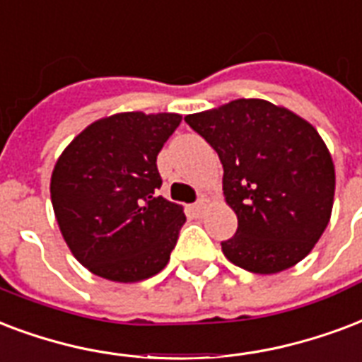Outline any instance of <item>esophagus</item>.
I'll list each match as a JSON object with an SVG mask.
<instances>
[{
	"label": "esophagus",
	"mask_w": 362,
	"mask_h": 362,
	"mask_svg": "<svg viewBox=\"0 0 362 362\" xmlns=\"http://www.w3.org/2000/svg\"><path fill=\"white\" fill-rule=\"evenodd\" d=\"M205 209H206V199H205V197H201V199L197 201V203H193V205H192V211L195 212L197 216H201Z\"/></svg>",
	"instance_id": "esophagus-1"
}]
</instances>
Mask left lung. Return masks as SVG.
<instances>
[{"label":"left lung","instance_id":"8db88e82","mask_svg":"<svg viewBox=\"0 0 362 362\" xmlns=\"http://www.w3.org/2000/svg\"><path fill=\"white\" fill-rule=\"evenodd\" d=\"M224 167V195L237 214L226 258L252 273L288 269L315 247L334 201V165L313 127L267 100L241 98L186 115Z\"/></svg>","mask_w":362,"mask_h":362}]
</instances>
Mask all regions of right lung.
I'll return each mask as SVG.
<instances>
[{
  "label": "right lung",
  "mask_w": 362,
  "mask_h": 362,
  "mask_svg": "<svg viewBox=\"0 0 362 362\" xmlns=\"http://www.w3.org/2000/svg\"><path fill=\"white\" fill-rule=\"evenodd\" d=\"M180 121L142 112L95 121L54 165L51 201L62 237L98 277L134 283L167 266L186 216L157 195V153Z\"/></svg>",
  "instance_id": "right-lung-1"
}]
</instances>
